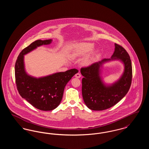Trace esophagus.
Masks as SVG:
<instances>
[{
  "instance_id": "1",
  "label": "esophagus",
  "mask_w": 149,
  "mask_h": 149,
  "mask_svg": "<svg viewBox=\"0 0 149 149\" xmlns=\"http://www.w3.org/2000/svg\"><path fill=\"white\" fill-rule=\"evenodd\" d=\"M75 77L77 78H80L81 77V74H80L79 72H78V73L76 74L75 75Z\"/></svg>"
}]
</instances>
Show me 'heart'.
Here are the masks:
<instances>
[{
	"label": "heart",
	"instance_id": "heart-1",
	"mask_svg": "<svg viewBox=\"0 0 149 149\" xmlns=\"http://www.w3.org/2000/svg\"><path fill=\"white\" fill-rule=\"evenodd\" d=\"M94 47L92 43L80 42L77 43L72 47L70 56L72 58H77L83 56L92 51ZM97 55V52H92L82 60L81 64L83 65H89L92 64Z\"/></svg>",
	"mask_w": 149,
	"mask_h": 149
}]
</instances>
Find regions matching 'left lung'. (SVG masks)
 Instances as JSON below:
<instances>
[{
    "mask_svg": "<svg viewBox=\"0 0 149 149\" xmlns=\"http://www.w3.org/2000/svg\"><path fill=\"white\" fill-rule=\"evenodd\" d=\"M120 59L125 65V71L120 80L113 85L106 86L100 77V66L111 59ZM82 95L86 106L93 111H102L116 104L127 93L132 82V63L127 52L120 45L115 43V50L111 58L81 68Z\"/></svg>",
    "mask_w": 149,
    "mask_h": 149,
    "instance_id": "8db88e82",
    "label": "left lung"
}]
</instances>
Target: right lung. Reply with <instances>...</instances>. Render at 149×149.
Here are the masks:
<instances>
[{
    "mask_svg": "<svg viewBox=\"0 0 149 149\" xmlns=\"http://www.w3.org/2000/svg\"><path fill=\"white\" fill-rule=\"evenodd\" d=\"M51 41V40L34 41L22 51L15 64V83L19 94L32 106L44 111H52L60 104L65 86L78 72L77 69H72L38 79L26 74L24 55L40 46L50 44Z\"/></svg>",
    "mask_w": 149,
    "mask_h": 149,
    "instance_id": "1",
    "label": "right lung"
}]
</instances>
